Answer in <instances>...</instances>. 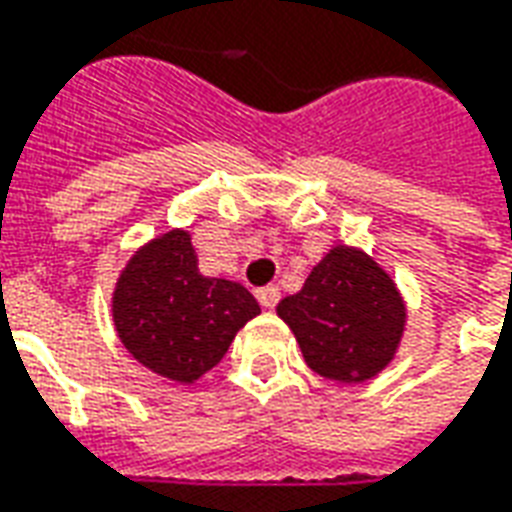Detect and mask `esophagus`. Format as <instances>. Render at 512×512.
<instances>
[{
	"mask_svg": "<svg viewBox=\"0 0 512 512\" xmlns=\"http://www.w3.org/2000/svg\"><path fill=\"white\" fill-rule=\"evenodd\" d=\"M257 301L266 307V310H274L279 304V288L277 285H266V288L257 290Z\"/></svg>",
	"mask_w": 512,
	"mask_h": 512,
	"instance_id": "obj_1",
	"label": "esophagus"
}]
</instances>
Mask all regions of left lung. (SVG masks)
I'll list each match as a JSON object with an SVG mask.
<instances>
[{"label": "left lung", "mask_w": 512, "mask_h": 512, "mask_svg": "<svg viewBox=\"0 0 512 512\" xmlns=\"http://www.w3.org/2000/svg\"><path fill=\"white\" fill-rule=\"evenodd\" d=\"M277 315L296 334L304 362L340 384L378 376L406 326L392 277L354 246H334L304 288L279 301Z\"/></svg>", "instance_id": "obj_1"}]
</instances>
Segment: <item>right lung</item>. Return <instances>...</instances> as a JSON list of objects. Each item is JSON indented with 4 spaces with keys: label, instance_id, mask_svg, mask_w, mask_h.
<instances>
[{
    "label": "right lung",
    "instance_id": "add662e5",
    "mask_svg": "<svg viewBox=\"0 0 512 512\" xmlns=\"http://www.w3.org/2000/svg\"><path fill=\"white\" fill-rule=\"evenodd\" d=\"M257 312L260 304L244 285L202 277L186 230L142 246L112 296L115 329L128 354L178 384L219 365L235 332Z\"/></svg>",
    "mask_w": 512,
    "mask_h": 512
}]
</instances>
